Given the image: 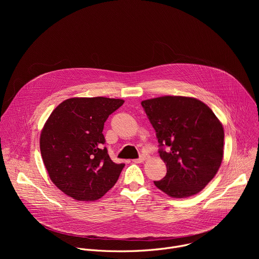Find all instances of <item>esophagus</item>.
Listing matches in <instances>:
<instances>
[{
    "mask_svg": "<svg viewBox=\"0 0 259 259\" xmlns=\"http://www.w3.org/2000/svg\"><path fill=\"white\" fill-rule=\"evenodd\" d=\"M144 160H146V155L142 154V155H140V157H139L138 159L133 160V162H134V163H141V162H143Z\"/></svg>",
    "mask_w": 259,
    "mask_h": 259,
    "instance_id": "1",
    "label": "esophagus"
}]
</instances>
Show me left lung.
<instances>
[{
    "label": "left lung",
    "mask_w": 259,
    "mask_h": 259,
    "mask_svg": "<svg viewBox=\"0 0 259 259\" xmlns=\"http://www.w3.org/2000/svg\"><path fill=\"white\" fill-rule=\"evenodd\" d=\"M156 131L167 173L155 186L172 198L201 192L224 158L225 131L204 102L184 96H162L141 102Z\"/></svg>",
    "instance_id": "obj_1"
}]
</instances>
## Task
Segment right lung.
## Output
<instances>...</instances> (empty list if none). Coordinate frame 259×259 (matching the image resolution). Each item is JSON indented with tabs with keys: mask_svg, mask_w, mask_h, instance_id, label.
Masks as SVG:
<instances>
[{
	"mask_svg": "<svg viewBox=\"0 0 259 259\" xmlns=\"http://www.w3.org/2000/svg\"><path fill=\"white\" fill-rule=\"evenodd\" d=\"M124 100L76 97L61 102L47 120L40 150L50 179L77 201H95L117 182L125 164L110 160L102 134L108 116Z\"/></svg>",
	"mask_w": 259,
	"mask_h": 259,
	"instance_id": "right-lung-1",
	"label": "right lung"
}]
</instances>
